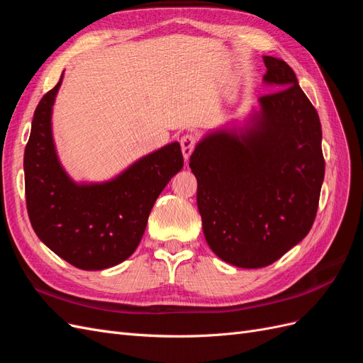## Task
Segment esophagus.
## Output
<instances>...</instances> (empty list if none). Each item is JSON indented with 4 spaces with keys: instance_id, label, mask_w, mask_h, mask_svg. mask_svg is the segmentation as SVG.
<instances>
[{
    "instance_id": "obj_1",
    "label": "esophagus",
    "mask_w": 363,
    "mask_h": 363,
    "mask_svg": "<svg viewBox=\"0 0 363 363\" xmlns=\"http://www.w3.org/2000/svg\"><path fill=\"white\" fill-rule=\"evenodd\" d=\"M180 145H182V152H183L184 160H188L196 145V138L192 133H186L180 139Z\"/></svg>"
}]
</instances>
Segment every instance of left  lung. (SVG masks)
Listing matches in <instances>:
<instances>
[{"instance_id":"obj_1","label":"left lung","mask_w":363,"mask_h":363,"mask_svg":"<svg viewBox=\"0 0 363 363\" xmlns=\"http://www.w3.org/2000/svg\"><path fill=\"white\" fill-rule=\"evenodd\" d=\"M263 62V80L279 91L259 98L239 135H207L189 159L207 244L239 268L268 267L306 238L325 169L316 108L286 62Z\"/></svg>"}]
</instances>
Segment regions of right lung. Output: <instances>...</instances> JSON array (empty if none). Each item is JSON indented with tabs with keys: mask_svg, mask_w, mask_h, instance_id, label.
Here are the masks:
<instances>
[{
	"mask_svg": "<svg viewBox=\"0 0 363 363\" xmlns=\"http://www.w3.org/2000/svg\"><path fill=\"white\" fill-rule=\"evenodd\" d=\"M59 83L42 96L24 152L26 200L33 230L59 257L86 271L133 255L157 196L183 168L179 142L139 159L113 180L77 184L57 159L51 112Z\"/></svg>",
	"mask_w": 363,
	"mask_h": 363,
	"instance_id": "right-lung-1",
	"label": "right lung"
}]
</instances>
